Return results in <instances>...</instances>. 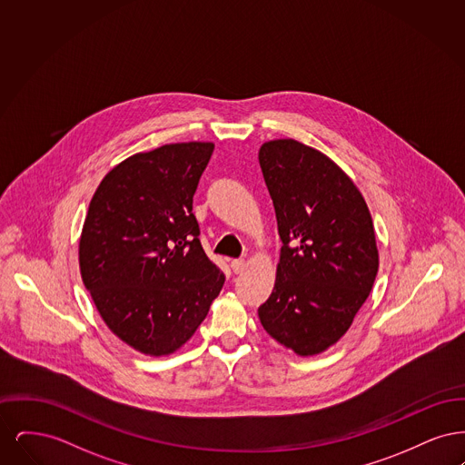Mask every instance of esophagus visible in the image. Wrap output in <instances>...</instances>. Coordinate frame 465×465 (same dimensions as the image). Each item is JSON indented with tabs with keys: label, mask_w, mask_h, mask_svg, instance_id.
I'll list each match as a JSON object with an SVG mask.
<instances>
[{
	"label": "esophagus",
	"mask_w": 465,
	"mask_h": 465,
	"mask_svg": "<svg viewBox=\"0 0 465 465\" xmlns=\"http://www.w3.org/2000/svg\"><path fill=\"white\" fill-rule=\"evenodd\" d=\"M232 270L235 273H242L245 270V260H232Z\"/></svg>",
	"instance_id": "1"
}]
</instances>
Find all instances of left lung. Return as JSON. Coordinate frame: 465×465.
Segmentation results:
<instances>
[{
    "label": "left lung",
    "instance_id": "obj_1",
    "mask_svg": "<svg viewBox=\"0 0 465 465\" xmlns=\"http://www.w3.org/2000/svg\"><path fill=\"white\" fill-rule=\"evenodd\" d=\"M258 158L284 243L273 291L258 315L294 354H322L349 331L373 289V220L354 181L322 152L273 139Z\"/></svg>",
    "mask_w": 465,
    "mask_h": 465
}]
</instances>
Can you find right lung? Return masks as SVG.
I'll list each match as a JSON object with an SVG mask.
<instances>
[{
    "label": "right lung",
    "mask_w": 465,
    "mask_h": 465,
    "mask_svg": "<svg viewBox=\"0 0 465 465\" xmlns=\"http://www.w3.org/2000/svg\"><path fill=\"white\" fill-rule=\"evenodd\" d=\"M214 143H173L114 165L78 243L94 305L134 351L174 354L197 331L224 275L203 252L193 195Z\"/></svg>",
    "instance_id": "add662e5"
}]
</instances>
